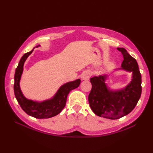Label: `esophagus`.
I'll list each match as a JSON object with an SVG mask.
<instances>
[{
  "mask_svg": "<svg viewBox=\"0 0 153 153\" xmlns=\"http://www.w3.org/2000/svg\"><path fill=\"white\" fill-rule=\"evenodd\" d=\"M91 73H90V72H89V71H85V72H84V73H83V75H82V79L83 80H89V78H90V77H91Z\"/></svg>",
  "mask_w": 153,
  "mask_h": 153,
  "instance_id": "34e87169",
  "label": "esophagus"
}]
</instances>
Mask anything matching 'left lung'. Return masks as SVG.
<instances>
[{
	"label": "left lung",
	"mask_w": 153,
	"mask_h": 153,
	"mask_svg": "<svg viewBox=\"0 0 153 153\" xmlns=\"http://www.w3.org/2000/svg\"><path fill=\"white\" fill-rule=\"evenodd\" d=\"M123 55L121 69L132 72L131 82L122 89L110 90L105 84L106 75L90 79L92 89L88 97L93 112L100 117L117 119L130 113L135 107L142 92L141 74L135 59L124 48H117Z\"/></svg>",
	"instance_id": "1"
}]
</instances>
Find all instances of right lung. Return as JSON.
Here are the masks:
<instances>
[{
  "label": "right lung",
  "instance_id": "1",
  "mask_svg": "<svg viewBox=\"0 0 153 153\" xmlns=\"http://www.w3.org/2000/svg\"><path fill=\"white\" fill-rule=\"evenodd\" d=\"M38 45V47H39ZM33 50L23 55L16 69L15 74L14 92L18 103L25 112L37 119H47L55 116L61 112L66 103L67 96L71 90L79 86L80 80L69 82L59 88L56 94L48 100L38 102L27 99L23 95L20 87V80L24 70V64L27 58L31 54Z\"/></svg>",
  "mask_w": 153,
  "mask_h": 153
}]
</instances>
